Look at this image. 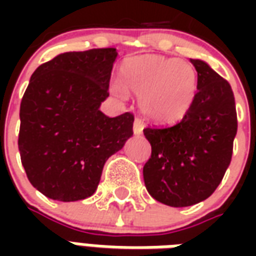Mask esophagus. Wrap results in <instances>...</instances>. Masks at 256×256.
Wrapping results in <instances>:
<instances>
[{
    "mask_svg": "<svg viewBox=\"0 0 256 256\" xmlns=\"http://www.w3.org/2000/svg\"><path fill=\"white\" fill-rule=\"evenodd\" d=\"M145 128V123L142 119H140V118H136L134 119V124H133V132L136 136H140V134H142V130Z\"/></svg>",
    "mask_w": 256,
    "mask_h": 256,
    "instance_id": "34e87169",
    "label": "esophagus"
}]
</instances>
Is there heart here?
Here are the masks:
<instances>
[{
    "label": "heart",
    "instance_id": "heart-1",
    "mask_svg": "<svg viewBox=\"0 0 256 256\" xmlns=\"http://www.w3.org/2000/svg\"><path fill=\"white\" fill-rule=\"evenodd\" d=\"M120 74L123 84L112 82V93L123 98L128 90L141 97V111L160 124L182 120L198 94V71L185 60L158 54L133 56L123 63Z\"/></svg>",
    "mask_w": 256,
    "mask_h": 256
}]
</instances>
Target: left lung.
I'll return each instance as SVG.
<instances>
[{"label": "left lung", "instance_id": "obj_1", "mask_svg": "<svg viewBox=\"0 0 256 256\" xmlns=\"http://www.w3.org/2000/svg\"><path fill=\"white\" fill-rule=\"evenodd\" d=\"M198 86L190 111L177 124L144 128L152 146L144 182L152 198L172 207H188L210 198L225 176L237 133L230 84L203 60L190 58Z\"/></svg>", "mask_w": 256, "mask_h": 256}]
</instances>
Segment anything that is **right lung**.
<instances>
[{"label":"right lung","mask_w":256,"mask_h":256,"mask_svg":"<svg viewBox=\"0 0 256 256\" xmlns=\"http://www.w3.org/2000/svg\"><path fill=\"white\" fill-rule=\"evenodd\" d=\"M116 56L115 48L66 52L31 75L18 144L28 181L46 198L92 196L106 159L133 136L130 112L110 118L100 111Z\"/></svg>","instance_id":"obj_1"}]
</instances>
